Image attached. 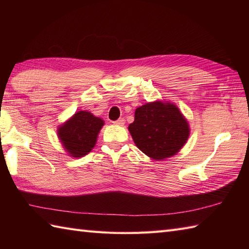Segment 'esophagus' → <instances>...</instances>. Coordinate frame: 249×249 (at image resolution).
I'll return each instance as SVG.
<instances>
[{"label": "esophagus", "mask_w": 249, "mask_h": 249, "mask_svg": "<svg viewBox=\"0 0 249 249\" xmlns=\"http://www.w3.org/2000/svg\"><path fill=\"white\" fill-rule=\"evenodd\" d=\"M113 123L115 124V125H119V126H123L124 124H125V120L124 119H119V120H116V121H114Z\"/></svg>", "instance_id": "34e87169"}]
</instances>
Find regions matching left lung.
I'll return each instance as SVG.
<instances>
[{
	"label": "left lung",
	"mask_w": 249,
	"mask_h": 249,
	"mask_svg": "<svg viewBox=\"0 0 249 249\" xmlns=\"http://www.w3.org/2000/svg\"><path fill=\"white\" fill-rule=\"evenodd\" d=\"M128 130L137 147L155 160L176 155L186 143L190 131L177 106L160 100L137 108Z\"/></svg>",
	"instance_id": "obj_1"
}]
</instances>
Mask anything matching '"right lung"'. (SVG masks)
<instances>
[{"instance_id":"1","label":"right lung","mask_w":249,"mask_h":249,"mask_svg":"<svg viewBox=\"0 0 249 249\" xmlns=\"http://www.w3.org/2000/svg\"><path fill=\"white\" fill-rule=\"evenodd\" d=\"M104 124L89 111H78L57 128V137L71 157H83L92 151Z\"/></svg>"}]
</instances>
